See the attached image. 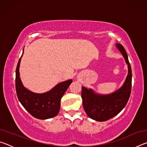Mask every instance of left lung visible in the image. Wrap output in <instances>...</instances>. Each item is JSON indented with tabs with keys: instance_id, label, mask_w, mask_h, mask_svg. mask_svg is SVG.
I'll list each match as a JSON object with an SVG mask.
<instances>
[{
	"instance_id": "8db88e82",
	"label": "left lung",
	"mask_w": 147,
	"mask_h": 147,
	"mask_svg": "<svg viewBox=\"0 0 147 147\" xmlns=\"http://www.w3.org/2000/svg\"><path fill=\"white\" fill-rule=\"evenodd\" d=\"M116 47L128 65V73L123 86L108 94H97L93 89L82 87L84 110L89 117L96 121H105L117 115L125 107L130 96L132 74L127 53L122 45L117 43Z\"/></svg>"
}]
</instances>
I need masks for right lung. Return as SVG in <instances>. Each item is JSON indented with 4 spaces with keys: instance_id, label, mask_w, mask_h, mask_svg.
Returning <instances> with one entry per match:
<instances>
[{
    "instance_id": "right-lung-1",
    "label": "right lung",
    "mask_w": 147,
    "mask_h": 147,
    "mask_svg": "<svg viewBox=\"0 0 147 147\" xmlns=\"http://www.w3.org/2000/svg\"><path fill=\"white\" fill-rule=\"evenodd\" d=\"M21 57L17 63L16 71V89L19 102L35 118L43 120L56 116L60 109L61 98L73 80H68L62 82L51 91L44 93L32 92L24 88L20 78L19 65Z\"/></svg>"
}]
</instances>
